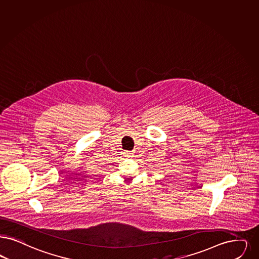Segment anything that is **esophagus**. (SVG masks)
<instances>
[{
	"mask_svg": "<svg viewBox=\"0 0 259 259\" xmlns=\"http://www.w3.org/2000/svg\"><path fill=\"white\" fill-rule=\"evenodd\" d=\"M126 154H127L128 157H133V155H134V152H133V151H127V153H126Z\"/></svg>",
	"mask_w": 259,
	"mask_h": 259,
	"instance_id": "1",
	"label": "esophagus"
}]
</instances>
